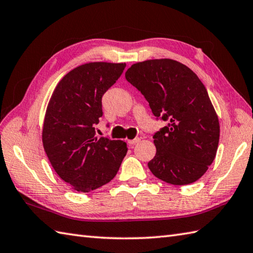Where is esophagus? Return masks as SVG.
Returning <instances> with one entry per match:
<instances>
[{"instance_id":"1","label":"esophagus","mask_w":253,"mask_h":253,"mask_svg":"<svg viewBox=\"0 0 253 253\" xmlns=\"http://www.w3.org/2000/svg\"><path fill=\"white\" fill-rule=\"evenodd\" d=\"M139 141H140V138H135V139H129L127 142H128V145H129V146H133Z\"/></svg>"}]
</instances>
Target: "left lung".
Instances as JSON below:
<instances>
[{
  "instance_id": "left-lung-1",
  "label": "left lung",
  "mask_w": 253,
  "mask_h": 253,
  "mask_svg": "<svg viewBox=\"0 0 253 253\" xmlns=\"http://www.w3.org/2000/svg\"><path fill=\"white\" fill-rule=\"evenodd\" d=\"M149 103L157 120L168 122L153 135L152 174L173 185H186L204 174L214 161L219 122L206 87L185 64L153 59L132 64L125 73Z\"/></svg>"
}]
</instances>
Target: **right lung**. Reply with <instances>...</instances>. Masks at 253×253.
<instances>
[{
  "label": "right lung",
  "instance_id": "obj_1",
  "mask_svg": "<svg viewBox=\"0 0 253 253\" xmlns=\"http://www.w3.org/2000/svg\"><path fill=\"white\" fill-rule=\"evenodd\" d=\"M126 63L90 62L66 74L49 101L42 128L43 149L54 171L79 192L114 179L127 153L126 142L96 137L102 97Z\"/></svg>",
  "mask_w": 253,
  "mask_h": 253
}]
</instances>
